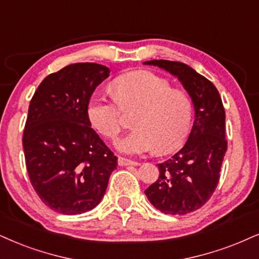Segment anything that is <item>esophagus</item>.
Instances as JSON below:
<instances>
[{
  "label": "esophagus",
  "instance_id": "34e87169",
  "mask_svg": "<svg viewBox=\"0 0 259 259\" xmlns=\"http://www.w3.org/2000/svg\"><path fill=\"white\" fill-rule=\"evenodd\" d=\"M117 164L121 165V167H124V165H138V162L131 161V159H127L124 157H119L117 158Z\"/></svg>",
  "mask_w": 259,
  "mask_h": 259
}]
</instances>
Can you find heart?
Here are the masks:
<instances>
[{
	"label": "heart",
	"mask_w": 259,
	"mask_h": 259,
	"mask_svg": "<svg viewBox=\"0 0 259 259\" xmlns=\"http://www.w3.org/2000/svg\"><path fill=\"white\" fill-rule=\"evenodd\" d=\"M114 98L92 96L88 117L92 127L109 140H116L124 127L122 109H138L133 130L117 143L124 154L152 151L170 154L186 142L192 124L193 107L190 96L150 71H133L117 76L111 84Z\"/></svg>",
	"instance_id": "heart-1"
}]
</instances>
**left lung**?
I'll use <instances>...</instances> for the list:
<instances>
[{
  "instance_id": "8db88e82",
  "label": "left lung",
  "mask_w": 259,
  "mask_h": 259,
  "mask_svg": "<svg viewBox=\"0 0 259 259\" xmlns=\"http://www.w3.org/2000/svg\"><path fill=\"white\" fill-rule=\"evenodd\" d=\"M144 63L178 76L193 102L196 116L186 144L157 164V181L145 190L150 203L159 211L185 215L202 207L218 187L227 151L225 108L215 85L190 66L168 60Z\"/></svg>"
}]
</instances>
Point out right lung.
<instances>
[{"label":"right lung","instance_id":"add662e5","mask_svg":"<svg viewBox=\"0 0 259 259\" xmlns=\"http://www.w3.org/2000/svg\"><path fill=\"white\" fill-rule=\"evenodd\" d=\"M110 69L73 63L40 82L28 107L22 145L31 185L54 211L78 215L103 198L117 157L91 128L88 104Z\"/></svg>","mask_w":259,"mask_h":259}]
</instances>
